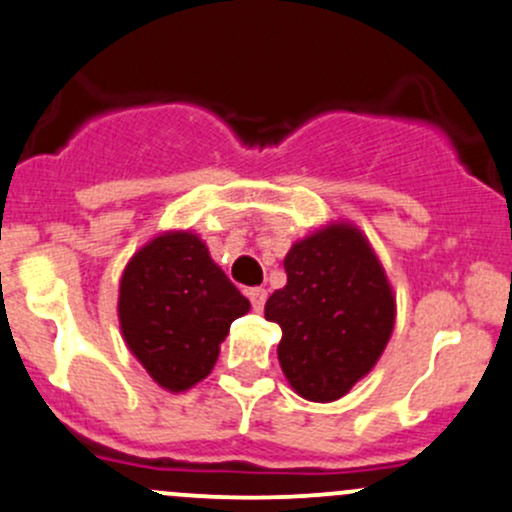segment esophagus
Instances as JSON below:
<instances>
[{"instance_id":"esophagus-1","label":"esophagus","mask_w":512,"mask_h":512,"mask_svg":"<svg viewBox=\"0 0 512 512\" xmlns=\"http://www.w3.org/2000/svg\"><path fill=\"white\" fill-rule=\"evenodd\" d=\"M246 295H249L251 307H254L256 312H261L263 305H266V298H268L266 288H251V290H246Z\"/></svg>"}]
</instances>
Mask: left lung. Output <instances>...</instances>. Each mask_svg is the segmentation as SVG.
Instances as JSON below:
<instances>
[{
	"instance_id": "8db88e82",
	"label": "left lung",
	"mask_w": 512,
	"mask_h": 512,
	"mask_svg": "<svg viewBox=\"0 0 512 512\" xmlns=\"http://www.w3.org/2000/svg\"><path fill=\"white\" fill-rule=\"evenodd\" d=\"M288 283L266 302L283 329L278 361L302 398H342L381 359L395 324V298L364 234L329 224L293 244Z\"/></svg>"
}]
</instances>
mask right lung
<instances>
[{
    "mask_svg": "<svg viewBox=\"0 0 512 512\" xmlns=\"http://www.w3.org/2000/svg\"><path fill=\"white\" fill-rule=\"evenodd\" d=\"M249 310V300L192 232L148 241L126 263L119 283L124 342L170 393L210 376L229 327Z\"/></svg>",
    "mask_w": 512,
    "mask_h": 512,
    "instance_id": "obj_1",
    "label": "right lung"
}]
</instances>
